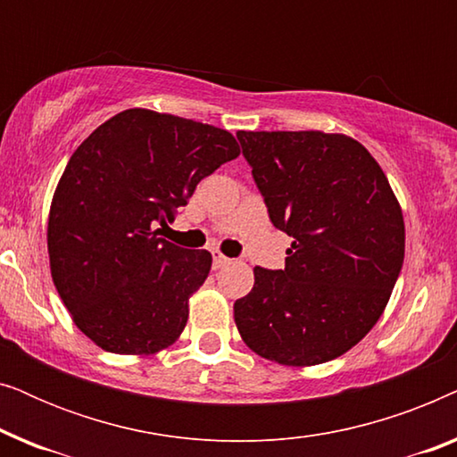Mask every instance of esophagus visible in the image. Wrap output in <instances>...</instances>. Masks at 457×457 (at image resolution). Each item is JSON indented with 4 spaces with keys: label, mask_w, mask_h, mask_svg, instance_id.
<instances>
[{
    "label": "esophagus",
    "mask_w": 457,
    "mask_h": 457,
    "mask_svg": "<svg viewBox=\"0 0 457 457\" xmlns=\"http://www.w3.org/2000/svg\"><path fill=\"white\" fill-rule=\"evenodd\" d=\"M212 260H214V268L218 270V268H224V266H228L230 262V258H227V255H224L222 252H218V249H214V252H212Z\"/></svg>",
    "instance_id": "esophagus-1"
}]
</instances>
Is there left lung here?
<instances>
[{
	"mask_svg": "<svg viewBox=\"0 0 457 457\" xmlns=\"http://www.w3.org/2000/svg\"><path fill=\"white\" fill-rule=\"evenodd\" d=\"M268 214L293 237L285 270L253 268L235 302L245 345L283 366L349 352L389 303L405 253L403 212L360 141L322 130L237 133Z\"/></svg>",
	"mask_w": 457,
	"mask_h": 457,
	"instance_id": "8db88e82",
	"label": "left lung"
}]
</instances>
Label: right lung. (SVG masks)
Returning <instances> with one entry per match:
<instances>
[{"instance_id":"add662e5","label":"right lung","mask_w":457,"mask_h":457,"mask_svg":"<svg viewBox=\"0 0 457 457\" xmlns=\"http://www.w3.org/2000/svg\"><path fill=\"white\" fill-rule=\"evenodd\" d=\"M241 154L228 130L130 108L77 147L47 220L55 289L80 333L122 355H152L185 330L212 255L162 239L197 183Z\"/></svg>"}]
</instances>
